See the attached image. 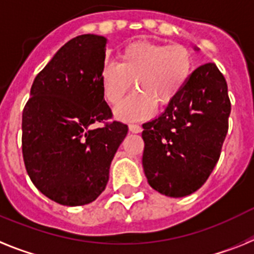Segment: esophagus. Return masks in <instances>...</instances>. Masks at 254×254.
<instances>
[{"instance_id": "obj_1", "label": "esophagus", "mask_w": 254, "mask_h": 254, "mask_svg": "<svg viewBox=\"0 0 254 254\" xmlns=\"http://www.w3.org/2000/svg\"><path fill=\"white\" fill-rule=\"evenodd\" d=\"M142 127H139V125H135V124H131V125H129V131L130 133H135V134H138V133H140V131H142Z\"/></svg>"}]
</instances>
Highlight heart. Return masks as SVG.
Wrapping results in <instances>:
<instances>
[{
    "label": "heart",
    "mask_w": 254,
    "mask_h": 254,
    "mask_svg": "<svg viewBox=\"0 0 254 254\" xmlns=\"http://www.w3.org/2000/svg\"><path fill=\"white\" fill-rule=\"evenodd\" d=\"M193 72V57L180 45H161L139 41L119 52V64H107L100 72L105 100L119 106L136 88L115 116L123 121L151 118L156 106L165 109L180 96Z\"/></svg>",
    "instance_id": "heart-1"
}]
</instances>
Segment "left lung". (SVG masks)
<instances>
[{"label":"left lung","instance_id":"left-lung-1","mask_svg":"<svg viewBox=\"0 0 254 254\" xmlns=\"http://www.w3.org/2000/svg\"><path fill=\"white\" fill-rule=\"evenodd\" d=\"M230 110L226 80L209 63L191 72L180 96L158 118L143 124L142 165L154 190L180 198L206 183L219 161Z\"/></svg>","mask_w":254,"mask_h":254}]
</instances>
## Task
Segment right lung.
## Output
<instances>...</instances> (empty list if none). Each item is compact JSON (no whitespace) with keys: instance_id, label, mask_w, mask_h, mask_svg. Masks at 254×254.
I'll return each mask as SVG.
<instances>
[{"instance_id":"obj_1","label":"right lung","mask_w":254,"mask_h":254,"mask_svg":"<svg viewBox=\"0 0 254 254\" xmlns=\"http://www.w3.org/2000/svg\"><path fill=\"white\" fill-rule=\"evenodd\" d=\"M107 38L83 34L57 51L35 76L23 111V157L42 194L64 206L93 202L109 182L110 165L127 127L114 121L100 72Z\"/></svg>"}]
</instances>
